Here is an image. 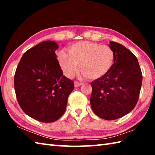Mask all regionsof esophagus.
Masks as SVG:
<instances>
[{"label":"esophagus","instance_id":"obj_1","mask_svg":"<svg viewBox=\"0 0 155 155\" xmlns=\"http://www.w3.org/2000/svg\"><path fill=\"white\" fill-rule=\"evenodd\" d=\"M81 85H83V83L78 82V81H75V82H74V87H79V86H81Z\"/></svg>","mask_w":155,"mask_h":155}]
</instances>
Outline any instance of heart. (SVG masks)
<instances>
[{"mask_svg": "<svg viewBox=\"0 0 155 155\" xmlns=\"http://www.w3.org/2000/svg\"><path fill=\"white\" fill-rule=\"evenodd\" d=\"M68 53L60 51L58 61L64 74L71 78L79 70L83 77L90 80L99 79L108 73L113 67L115 53L107 45L83 41L68 48Z\"/></svg>", "mask_w": 155, "mask_h": 155, "instance_id": "obj_1", "label": "heart"}]
</instances>
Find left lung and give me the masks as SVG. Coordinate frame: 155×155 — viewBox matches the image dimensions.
<instances>
[{"label":"left lung","instance_id":"left-lung-1","mask_svg":"<svg viewBox=\"0 0 155 155\" xmlns=\"http://www.w3.org/2000/svg\"><path fill=\"white\" fill-rule=\"evenodd\" d=\"M115 53L111 70L91 83L90 104L94 114L101 118L114 120L128 114L139 99L142 74L134 54L122 44L110 41Z\"/></svg>","mask_w":155,"mask_h":155}]
</instances>
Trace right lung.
<instances>
[{"label":"right lung","instance_id":"1","mask_svg":"<svg viewBox=\"0 0 155 155\" xmlns=\"http://www.w3.org/2000/svg\"><path fill=\"white\" fill-rule=\"evenodd\" d=\"M58 45L44 41L28 49L14 76L18 104L26 114L41 122H53L64 114L74 82L63 75L57 59Z\"/></svg>","mask_w":155,"mask_h":155}]
</instances>
